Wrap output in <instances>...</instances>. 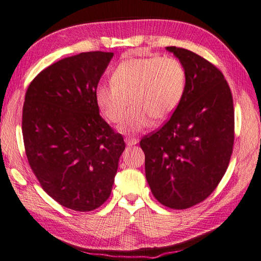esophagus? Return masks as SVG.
<instances>
[{
	"label": "esophagus",
	"instance_id": "esophagus-1",
	"mask_svg": "<svg viewBox=\"0 0 261 261\" xmlns=\"http://www.w3.org/2000/svg\"><path fill=\"white\" fill-rule=\"evenodd\" d=\"M125 142L127 146H134L139 142V139H135V138H126L125 139Z\"/></svg>",
	"mask_w": 261,
	"mask_h": 261
}]
</instances>
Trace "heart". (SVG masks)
Listing matches in <instances>:
<instances>
[{
    "label": "heart",
    "mask_w": 261,
    "mask_h": 261,
    "mask_svg": "<svg viewBox=\"0 0 261 261\" xmlns=\"http://www.w3.org/2000/svg\"><path fill=\"white\" fill-rule=\"evenodd\" d=\"M186 88V71L173 57L130 58L119 63L110 84L96 88V102L111 122H121L122 133H138L151 122L164 120L178 108Z\"/></svg>",
    "instance_id": "1"
}]
</instances>
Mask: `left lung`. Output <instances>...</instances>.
I'll use <instances>...</instances> for the list:
<instances>
[{
  "label": "left lung",
  "mask_w": 261,
  "mask_h": 261,
  "mask_svg": "<svg viewBox=\"0 0 261 261\" xmlns=\"http://www.w3.org/2000/svg\"><path fill=\"white\" fill-rule=\"evenodd\" d=\"M182 63L186 88L163 127L146 135V178L155 198L172 209L203 201L228 169L234 139L233 100L224 76L200 55L166 47Z\"/></svg>",
  "instance_id": "obj_1"
}]
</instances>
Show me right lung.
Returning <instances> with one entry per match:
<instances>
[{"label": "right lung", "mask_w": 261, "mask_h": 261, "mask_svg": "<svg viewBox=\"0 0 261 261\" xmlns=\"http://www.w3.org/2000/svg\"><path fill=\"white\" fill-rule=\"evenodd\" d=\"M113 53L87 52L65 58L30 83L22 130L29 164L40 185L61 206L90 212L109 199L121 134L99 115L96 88Z\"/></svg>", "instance_id": "add662e5"}]
</instances>
